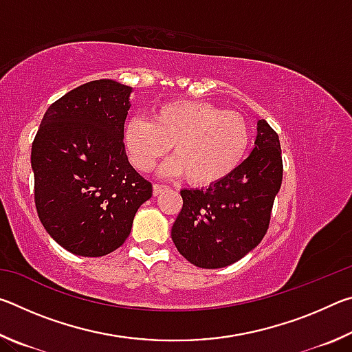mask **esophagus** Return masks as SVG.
Here are the masks:
<instances>
[{"label": "esophagus", "mask_w": 352, "mask_h": 352, "mask_svg": "<svg viewBox=\"0 0 352 352\" xmlns=\"http://www.w3.org/2000/svg\"><path fill=\"white\" fill-rule=\"evenodd\" d=\"M164 189H166L164 184H153V195H155V197H157V195L162 194Z\"/></svg>", "instance_id": "obj_1"}]
</instances>
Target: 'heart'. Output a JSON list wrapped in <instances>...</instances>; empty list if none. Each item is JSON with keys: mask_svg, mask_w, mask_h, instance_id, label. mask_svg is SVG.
<instances>
[{"mask_svg": "<svg viewBox=\"0 0 352 352\" xmlns=\"http://www.w3.org/2000/svg\"><path fill=\"white\" fill-rule=\"evenodd\" d=\"M130 163L151 170L172 146L174 157L162 175H184L194 186H212L239 168L247 157L252 129L236 111L201 100H170L152 113L151 121L129 119L122 132Z\"/></svg>", "mask_w": 352, "mask_h": 352, "instance_id": "heart-1", "label": "heart"}]
</instances>
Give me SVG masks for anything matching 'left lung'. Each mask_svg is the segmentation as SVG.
<instances>
[{"instance_id":"8db88e82","label":"left lung","mask_w":352,"mask_h":352,"mask_svg":"<svg viewBox=\"0 0 352 352\" xmlns=\"http://www.w3.org/2000/svg\"><path fill=\"white\" fill-rule=\"evenodd\" d=\"M254 148L233 174L204 189H183V208L172 241L200 269H222L258 245L283 182L281 144L265 119L258 121Z\"/></svg>"}]
</instances>
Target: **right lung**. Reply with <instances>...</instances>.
<instances>
[{"label":"right lung","mask_w":352,"mask_h":352,"mask_svg":"<svg viewBox=\"0 0 352 352\" xmlns=\"http://www.w3.org/2000/svg\"><path fill=\"white\" fill-rule=\"evenodd\" d=\"M132 91L111 79L83 83L46 110L32 142L38 217L73 254L115 252L152 197V183L129 163L122 140Z\"/></svg>","instance_id":"obj_1"}]
</instances>
